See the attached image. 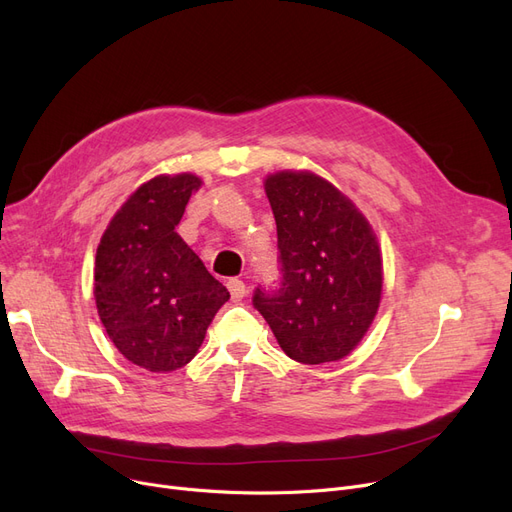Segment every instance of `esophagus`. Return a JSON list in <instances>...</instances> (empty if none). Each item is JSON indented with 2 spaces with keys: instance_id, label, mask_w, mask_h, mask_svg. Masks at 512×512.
Segmentation results:
<instances>
[{
  "instance_id": "esophagus-1",
  "label": "esophagus",
  "mask_w": 512,
  "mask_h": 512,
  "mask_svg": "<svg viewBox=\"0 0 512 512\" xmlns=\"http://www.w3.org/2000/svg\"><path fill=\"white\" fill-rule=\"evenodd\" d=\"M226 286H228V290H230V297H232V301H234V303H238V301L245 299V294H247L245 282L238 280V278H230V280L226 282Z\"/></svg>"
}]
</instances>
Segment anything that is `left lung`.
<instances>
[{
    "label": "left lung",
    "mask_w": 512,
    "mask_h": 512,
    "mask_svg": "<svg viewBox=\"0 0 512 512\" xmlns=\"http://www.w3.org/2000/svg\"><path fill=\"white\" fill-rule=\"evenodd\" d=\"M263 186L282 284L276 292L257 288L253 305L290 359L340 361L363 340L382 301L378 238L351 199L309 170L274 172Z\"/></svg>",
    "instance_id": "obj_1"
}]
</instances>
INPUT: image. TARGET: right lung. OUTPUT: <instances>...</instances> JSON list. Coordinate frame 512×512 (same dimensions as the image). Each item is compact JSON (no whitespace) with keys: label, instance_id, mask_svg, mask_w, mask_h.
I'll list each match as a JSON object with an SVG mask.
<instances>
[{"label":"right lung","instance_id":"add662e5","mask_svg":"<svg viewBox=\"0 0 512 512\" xmlns=\"http://www.w3.org/2000/svg\"><path fill=\"white\" fill-rule=\"evenodd\" d=\"M203 180L159 174L134 191L107 224L95 257L101 324L134 365L168 373L191 361L230 292L176 232Z\"/></svg>","mask_w":512,"mask_h":512}]
</instances>
